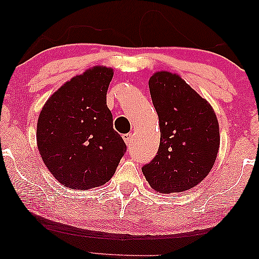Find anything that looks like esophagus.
I'll use <instances>...</instances> for the list:
<instances>
[{
    "label": "esophagus",
    "instance_id": "esophagus-1",
    "mask_svg": "<svg viewBox=\"0 0 259 259\" xmlns=\"http://www.w3.org/2000/svg\"><path fill=\"white\" fill-rule=\"evenodd\" d=\"M132 138L133 137H132V134H131V133H127V134L122 135V139H124V141H125V143H126L127 146H130L131 143H132V140H133Z\"/></svg>",
    "mask_w": 259,
    "mask_h": 259
}]
</instances>
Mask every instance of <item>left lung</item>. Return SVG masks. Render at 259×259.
<instances>
[{
    "label": "left lung",
    "mask_w": 259,
    "mask_h": 259,
    "mask_svg": "<svg viewBox=\"0 0 259 259\" xmlns=\"http://www.w3.org/2000/svg\"><path fill=\"white\" fill-rule=\"evenodd\" d=\"M152 103L158 114L157 155L142 172L156 192L181 193L200 184L217 158L220 137L213 109L207 101L171 72L149 79Z\"/></svg>",
    "instance_id": "left-lung-1"
}]
</instances>
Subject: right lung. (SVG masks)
Returning <instances> with one entry per match:
<instances>
[{"mask_svg":"<svg viewBox=\"0 0 259 259\" xmlns=\"http://www.w3.org/2000/svg\"><path fill=\"white\" fill-rule=\"evenodd\" d=\"M113 70L95 66L75 75L49 97L36 127L42 160L56 179L72 189L104 185L126 152L113 130L107 92Z\"/></svg>","mask_w":259,"mask_h":259,"instance_id":"obj_1","label":"right lung"}]
</instances>
